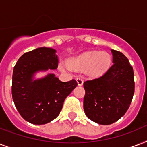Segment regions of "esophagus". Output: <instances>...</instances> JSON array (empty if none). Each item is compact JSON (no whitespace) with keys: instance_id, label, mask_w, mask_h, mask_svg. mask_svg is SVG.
Wrapping results in <instances>:
<instances>
[{"instance_id":"obj_1","label":"esophagus","mask_w":147,"mask_h":147,"mask_svg":"<svg viewBox=\"0 0 147 147\" xmlns=\"http://www.w3.org/2000/svg\"><path fill=\"white\" fill-rule=\"evenodd\" d=\"M77 83H78V85H83V79L82 78H77Z\"/></svg>"}]
</instances>
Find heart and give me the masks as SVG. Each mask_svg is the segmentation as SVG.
I'll use <instances>...</instances> for the list:
<instances>
[{
    "label": "heart",
    "instance_id": "b5f03b06",
    "mask_svg": "<svg viewBox=\"0 0 147 147\" xmlns=\"http://www.w3.org/2000/svg\"><path fill=\"white\" fill-rule=\"evenodd\" d=\"M111 57L106 52L90 51L80 55L73 64L82 69H88L92 75H102L109 69Z\"/></svg>",
    "mask_w": 147,
    "mask_h": 147
}]
</instances>
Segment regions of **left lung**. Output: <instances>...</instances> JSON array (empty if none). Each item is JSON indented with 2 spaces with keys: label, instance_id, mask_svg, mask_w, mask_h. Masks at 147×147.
<instances>
[{
  "label": "left lung",
  "instance_id": "obj_1",
  "mask_svg": "<svg viewBox=\"0 0 147 147\" xmlns=\"http://www.w3.org/2000/svg\"><path fill=\"white\" fill-rule=\"evenodd\" d=\"M113 63L102 76L84 82V111L95 123L109 125L125 114L134 94V70L127 58L111 49Z\"/></svg>",
  "mask_w": 147,
  "mask_h": 147
}]
</instances>
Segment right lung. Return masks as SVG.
<instances>
[{
    "mask_svg": "<svg viewBox=\"0 0 147 147\" xmlns=\"http://www.w3.org/2000/svg\"><path fill=\"white\" fill-rule=\"evenodd\" d=\"M56 50L40 47L25 53L13 68L12 97L22 117L30 123L41 125L56 118L66 97L78 85L75 79L63 82L49 74L33 79L36 72L58 68Z\"/></svg>",
    "mask_w": 147,
    "mask_h": 147,
    "instance_id": "1",
    "label": "right lung"
}]
</instances>
